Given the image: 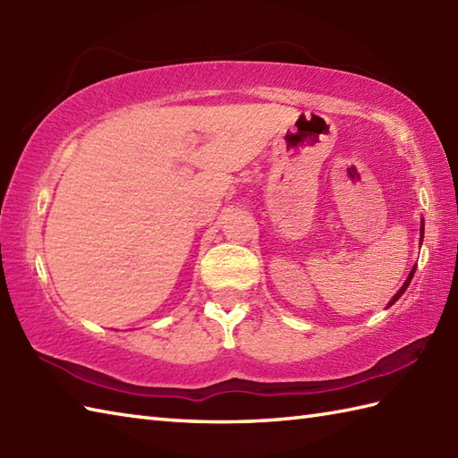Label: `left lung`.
Here are the masks:
<instances>
[{
  "label": "left lung",
  "instance_id": "left-lung-1",
  "mask_svg": "<svg viewBox=\"0 0 458 458\" xmlns=\"http://www.w3.org/2000/svg\"><path fill=\"white\" fill-rule=\"evenodd\" d=\"M423 232H425V224H423V220H421V242H423ZM415 267H417V266H413V269L410 271V276H407V279H405V284H403V285H402V289H400V291H397V293H395V295L392 297V301H390V303H387V307H392V305L395 303V301H397V299H400V297H402V295L405 293V289H407V287H410V284H411V279H413V274H415Z\"/></svg>",
  "mask_w": 458,
  "mask_h": 458
}]
</instances>
